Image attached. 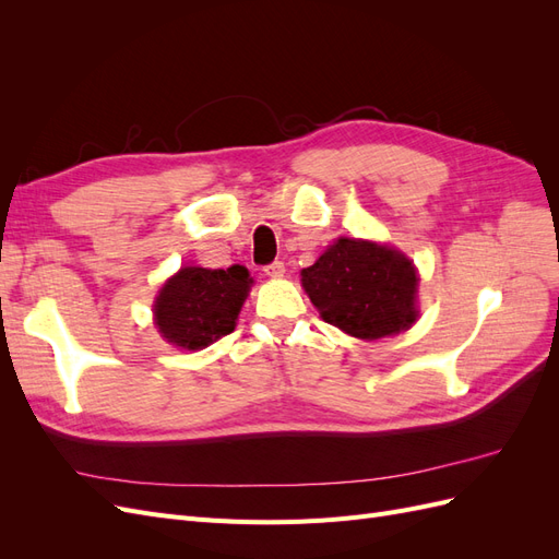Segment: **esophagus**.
<instances>
[{
  "instance_id": "1",
  "label": "esophagus",
  "mask_w": 559,
  "mask_h": 559,
  "mask_svg": "<svg viewBox=\"0 0 559 559\" xmlns=\"http://www.w3.org/2000/svg\"><path fill=\"white\" fill-rule=\"evenodd\" d=\"M263 270H265L267 277H282L284 275V263L282 261H273V263H267Z\"/></svg>"
}]
</instances>
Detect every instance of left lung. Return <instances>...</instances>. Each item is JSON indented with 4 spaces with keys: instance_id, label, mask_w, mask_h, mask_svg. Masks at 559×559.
Segmentation results:
<instances>
[{
    "instance_id": "8db88e82",
    "label": "left lung",
    "mask_w": 559,
    "mask_h": 559,
    "mask_svg": "<svg viewBox=\"0 0 559 559\" xmlns=\"http://www.w3.org/2000/svg\"><path fill=\"white\" fill-rule=\"evenodd\" d=\"M300 275L324 321L354 337L378 341L415 321L417 273L396 249L341 238Z\"/></svg>"
}]
</instances>
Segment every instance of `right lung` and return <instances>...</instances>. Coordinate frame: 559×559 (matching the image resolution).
<instances>
[{"label":"right lung","mask_w":559,"mask_h":559,"mask_svg":"<svg viewBox=\"0 0 559 559\" xmlns=\"http://www.w3.org/2000/svg\"><path fill=\"white\" fill-rule=\"evenodd\" d=\"M249 270L181 267L156 298V324L167 341L200 349L233 333L249 292Z\"/></svg>","instance_id":"1"}]
</instances>
